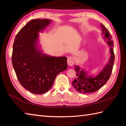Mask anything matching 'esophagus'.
<instances>
[{
  "label": "esophagus",
  "mask_w": 126,
  "mask_h": 126,
  "mask_svg": "<svg viewBox=\"0 0 126 126\" xmlns=\"http://www.w3.org/2000/svg\"><path fill=\"white\" fill-rule=\"evenodd\" d=\"M67 62H68V64L69 66H73L74 63V58H73V57L69 56L68 57L67 59Z\"/></svg>",
  "instance_id": "1"
}]
</instances>
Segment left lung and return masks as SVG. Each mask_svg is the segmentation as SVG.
I'll use <instances>...</instances> for the list:
<instances>
[{
  "label": "left lung",
  "mask_w": 126,
  "mask_h": 126,
  "mask_svg": "<svg viewBox=\"0 0 126 126\" xmlns=\"http://www.w3.org/2000/svg\"><path fill=\"white\" fill-rule=\"evenodd\" d=\"M100 26L102 29L103 38L110 47V58L103 70L95 76H89L80 66L74 65V67L77 77L72 82V85L75 90L80 93H90L98 90L109 79L112 72L115 60L114 43L111 40V35L108 29L102 23L100 24Z\"/></svg>",
  "instance_id": "left-lung-1"
}]
</instances>
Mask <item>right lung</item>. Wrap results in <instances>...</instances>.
Here are the masks:
<instances>
[{
  "label": "right lung",
  "instance_id": "obj_1",
  "mask_svg": "<svg viewBox=\"0 0 126 126\" xmlns=\"http://www.w3.org/2000/svg\"><path fill=\"white\" fill-rule=\"evenodd\" d=\"M48 19H35L27 23L16 36L12 63L21 85L34 94L47 92L59 73L68 67L66 57L43 53L39 48V33L51 23Z\"/></svg>",
  "mask_w": 126,
  "mask_h": 126
}]
</instances>
